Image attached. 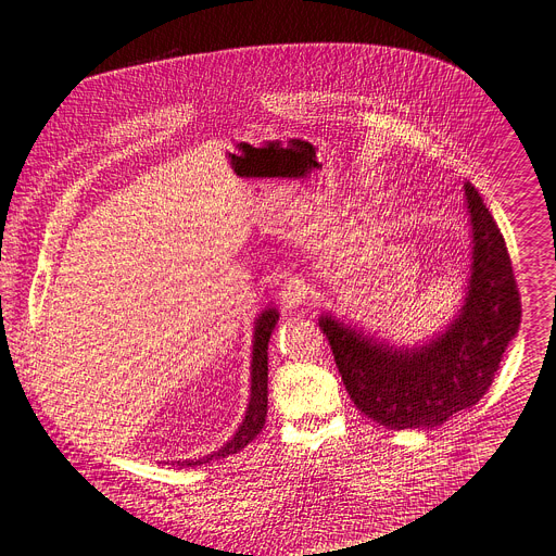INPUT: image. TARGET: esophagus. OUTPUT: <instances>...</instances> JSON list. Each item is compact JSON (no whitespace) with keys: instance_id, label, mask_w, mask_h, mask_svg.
Masks as SVG:
<instances>
[{"instance_id":"34e87169","label":"esophagus","mask_w":556,"mask_h":556,"mask_svg":"<svg viewBox=\"0 0 556 556\" xmlns=\"http://www.w3.org/2000/svg\"><path fill=\"white\" fill-rule=\"evenodd\" d=\"M308 300V286L300 277H290L279 288V302L283 308H300Z\"/></svg>"}]
</instances>
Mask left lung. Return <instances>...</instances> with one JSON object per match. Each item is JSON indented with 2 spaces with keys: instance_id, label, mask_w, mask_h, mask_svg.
Masks as SVG:
<instances>
[{
  "instance_id": "8db88e82",
  "label": "left lung",
  "mask_w": 556,
  "mask_h": 556,
  "mask_svg": "<svg viewBox=\"0 0 556 556\" xmlns=\"http://www.w3.org/2000/svg\"><path fill=\"white\" fill-rule=\"evenodd\" d=\"M463 188L471 216V275L465 304L445 332L429 344L397 349L332 315L319 317L351 400L387 429H433L469 409L492 387L519 332L521 298L505 239L473 185Z\"/></svg>"
}]
</instances>
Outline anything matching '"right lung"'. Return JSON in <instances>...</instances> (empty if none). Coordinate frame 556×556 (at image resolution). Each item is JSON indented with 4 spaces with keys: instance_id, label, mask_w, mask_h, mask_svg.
Instances as JSON below:
<instances>
[{
    "instance_id": "add662e5",
    "label": "right lung",
    "mask_w": 556,
    "mask_h": 556,
    "mask_svg": "<svg viewBox=\"0 0 556 556\" xmlns=\"http://www.w3.org/2000/svg\"><path fill=\"white\" fill-rule=\"evenodd\" d=\"M279 321V313L275 308H266L256 317L254 324V340H252V371H250V402L243 422L239 425V431L232 435L230 442L214 454H207L199 460H176V467H197L216 458H226L230 454L241 452L248 442L256 438V433L266 425L268 414V342L273 330Z\"/></svg>"
}]
</instances>
